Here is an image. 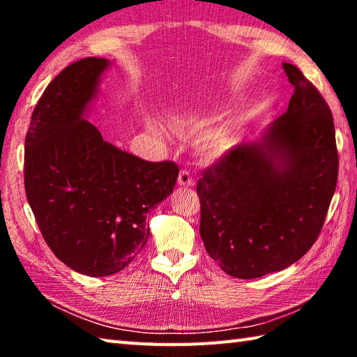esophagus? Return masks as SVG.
I'll return each mask as SVG.
<instances>
[{
  "instance_id": "34e87169",
  "label": "esophagus",
  "mask_w": 357,
  "mask_h": 357,
  "mask_svg": "<svg viewBox=\"0 0 357 357\" xmlns=\"http://www.w3.org/2000/svg\"><path fill=\"white\" fill-rule=\"evenodd\" d=\"M193 183H195V181H193L192 174H190L189 172H187V170H181V172H179V176H178V184H179V185H183V187H192Z\"/></svg>"
}]
</instances>
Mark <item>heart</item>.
Segmentation results:
<instances>
[{"label": "heart", "instance_id": "b5f03b06", "mask_svg": "<svg viewBox=\"0 0 357 357\" xmlns=\"http://www.w3.org/2000/svg\"><path fill=\"white\" fill-rule=\"evenodd\" d=\"M209 113L204 110H190L183 114H178L173 118V123L176 124L178 129L183 130H198L202 129L204 124H208ZM229 140H231V130L229 128H219L208 132L200 140V148L204 154L211 157L220 155L223 151L229 146Z\"/></svg>", "mask_w": 357, "mask_h": 357}]
</instances>
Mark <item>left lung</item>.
<instances>
[{
    "label": "left lung",
    "instance_id": "left-lung-1",
    "mask_svg": "<svg viewBox=\"0 0 357 357\" xmlns=\"http://www.w3.org/2000/svg\"><path fill=\"white\" fill-rule=\"evenodd\" d=\"M283 69L294 86L288 110L261 143L233 146L197 184L204 249L236 279L277 273L304 257L335 192L331 108L296 66Z\"/></svg>",
    "mask_w": 357,
    "mask_h": 357
}]
</instances>
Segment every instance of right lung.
<instances>
[{
  "label": "right lung",
  "instance_id": "add662e5",
  "mask_svg": "<svg viewBox=\"0 0 357 357\" xmlns=\"http://www.w3.org/2000/svg\"><path fill=\"white\" fill-rule=\"evenodd\" d=\"M82 58L48 83L25 138V192L42 238L77 273H119L149 236L146 214L173 192L179 167L104 142L83 119L107 69Z\"/></svg>",
  "mask_w": 357,
  "mask_h": 357
}]
</instances>
